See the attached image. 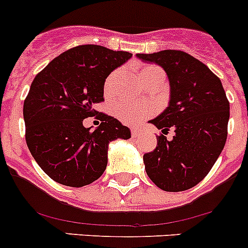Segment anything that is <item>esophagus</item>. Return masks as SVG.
Returning a JSON list of instances; mask_svg holds the SVG:
<instances>
[{"mask_svg": "<svg viewBox=\"0 0 248 248\" xmlns=\"http://www.w3.org/2000/svg\"><path fill=\"white\" fill-rule=\"evenodd\" d=\"M140 135V130L139 129H131V137L133 138H138Z\"/></svg>", "mask_w": 248, "mask_h": 248, "instance_id": "obj_1", "label": "esophagus"}]
</instances>
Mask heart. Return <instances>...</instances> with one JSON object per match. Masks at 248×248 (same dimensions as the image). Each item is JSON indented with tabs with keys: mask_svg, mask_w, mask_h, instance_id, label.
Listing matches in <instances>:
<instances>
[{
	"mask_svg": "<svg viewBox=\"0 0 248 248\" xmlns=\"http://www.w3.org/2000/svg\"><path fill=\"white\" fill-rule=\"evenodd\" d=\"M156 73H163V71L159 67L155 65H148L143 68L140 72V79H143L144 77L153 76ZM114 77H109L107 83H105V91L109 92L113 87ZM154 111V108L150 104H126V103H119L115 105V114L117 117L125 124H138L141 120L149 117L151 113Z\"/></svg>",
	"mask_w": 248,
	"mask_h": 248,
	"instance_id": "1",
	"label": "heart"
}]
</instances>
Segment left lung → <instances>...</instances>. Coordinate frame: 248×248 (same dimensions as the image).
<instances>
[{"label":"left lung","instance_id":"left-lung-1","mask_svg":"<svg viewBox=\"0 0 248 248\" xmlns=\"http://www.w3.org/2000/svg\"><path fill=\"white\" fill-rule=\"evenodd\" d=\"M163 67L170 83L168 108L149 123L161 131L174 128L172 140L156 137L157 145L144 154L150 180L164 191H185L209 174L227 139L230 103L220 78L183 50L138 53Z\"/></svg>","mask_w":248,"mask_h":248}]
</instances>
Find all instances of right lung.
Returning a JSON list of instances; mask_svg holds the SVG:
<instances>
[{
	"label": "right lung",
	"mask_w": 248,
	"mask_h": 248,
	"mask_svg": "<svg viewBox=\"0 0 248 248\" xmlns=\"http://www.w3.org/2000/svg\"><path fill=\"white\" fill-rule=\"evenodd\" d=\"M131 56L97 45L77 46L36 76L23 103L26 143L52 180L72 187L89 185L107 168L109 143L131 137L128 126L94 109L104 100L107 77ZM94 115L101 125L91 131L82 120Z\"/></svg>",
	"instance_id": "right-lung-1"
}]
</instances>
